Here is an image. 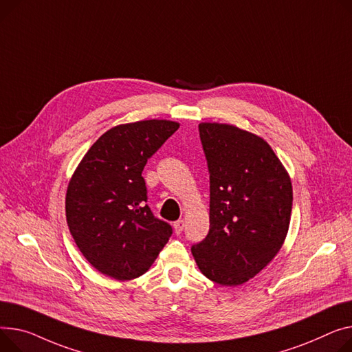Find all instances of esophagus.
Segmentation results:
<instances>
[{"label": "esophagus", "instance_id": "1", "mask_svg": "<svg viewBox=\"0 0 352 352\" xmlns=\"http://www.w3.org/2000/svg\"><path fill=\"white\" fill-rule=\"evenodd\" d=\"M184 226H185V221L184 219H178L174 222V230L177 235H179V233L184 230Z\"/></svg>", "mask_w": 352, "mask_h": 352}]
</instances>
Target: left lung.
Returning a JSON list of instances; mask_svg holds the SVG:
<instances>
[{"mask_svg":"<svg viewBox=\"0 0 352 352\" xmlns=\"http://www.w3.org/2000/svg\"><path fill=\"white\" fill-rule=\"evenodd\" d=\"M198 127L209 170V232L191 252L205 277L239 286L265 269L285 243L292 179L262 137L232 124Z\"/></svg>","mask_w":352,"mask_h":352,"instance_id":"1","label":"left lung"}]
</instances>
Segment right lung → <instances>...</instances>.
<instances>
[{"instance_id": "obj_1", "label": "right lung", "mask_w": 352, "mask_h": 352, "mask_svg": "<svg viewBox=\"0 0 352 352\" xmlns=\"http://www.w3.org/2000/svg\"><path fill=\"white\" fill-rule=\"evenodd\" d=\"M178 127L158 119L116 126L87 150L69 181V230L86 261L109 277L144 274L171 236L173 228L146 204L142 173Z\"/></svg>"}]
</instances>
